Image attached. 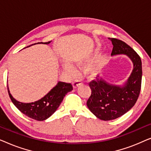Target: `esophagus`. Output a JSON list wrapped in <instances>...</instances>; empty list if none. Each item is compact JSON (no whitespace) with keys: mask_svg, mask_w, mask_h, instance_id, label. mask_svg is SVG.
Here are the masks:
<instances>
[{"mask_svg":"<svg viewBox=\"0 0 151 151\" xmlns=\"http://www.w3.org/2000/svg\"><path fill=\"white\" fill-rule=\"evenodd\" d=\"M82 82H81V81H80V80H74V81L73 82V88H77L78 86L80 85V84H81Z\"/></svg>","mask_w":151,"mask_h":151,"instance_id":"esophagus-1","label":"esophagus"}]
</instances>
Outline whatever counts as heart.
<instances>
[{"label":"heart","instance_id":"obj_1","mask_svg":"<svg viewBox=\"0 0 151 151\" xmlns=\"http://www.w3.org/2000/svg\"><path fill=\"white\" fill-rule=\"evenodd\" d=\"M67 69L68 71H70V72H72L73 71V68L70 65H67ZM87 71H88V73H90L91 74H94L95 72H96V69H95L94 67H91V68H88Z\"/></svg>","mask_w":151,"mask_h":151}]
</instances>
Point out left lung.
Returning <instances> with one entry per match:
<instances>
[{
    "mask_svg": "<svg viewBox=\"0 0 151 151\" xmlns=\"http://www.w3.org/2000/svg\"><path fill=\"white\" fill-rule=\"evenodd\" d=\"M113 48L111 55L126 54L133 63V70L124 86L106 83L96 78L88 83L91 94L86 105L98 117L104 121L116 119L128 112L137 102L142 84V68L139 55L133 48L121 40L111 38Z\"/></svg>",
    "mask_w": 151,
    "mask_h": 151,
    "instance_id": "obj_1",
    "label": "left lung"
}]
</instances>
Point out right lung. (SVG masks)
Listing matches in <instances>:
<instances>
[{
	"label": "right lung",
	"instance_id": "right-lung-1",
	"mask_svg": "<svg viewBox=\"0 0 151 151\" xmlns=\"http://www.w3.org/2000/svg\"><path fill=\"white\" fill-rule=\"evenodd\" d=\"M49 43L50 41L45 42V44ZM72 89L73 86L71 83L59 82L40 100L32 103H22L16 100L12 97L7 85L9 98L16 108L27 117L38 121H43L49 118L58 108L65 95Z\"/></svg>",
	"mask_w": 151,
	"mask_h": 151
}]
</instances>
